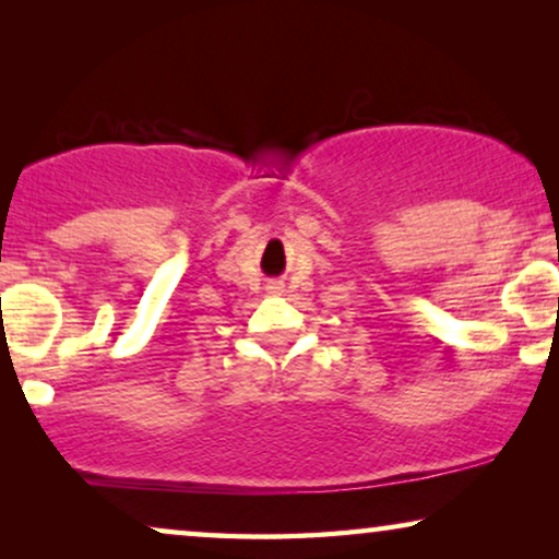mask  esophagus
<instances>
[{"label": "esophagus", "instance_id": "esophagus-1", "mask_svg": "<svg viewBox=\"0 0 559 559\" xmlns=\"http://www.w3.org/2000/svg\"><path fill=\"white\" fill-rule=\"evenodd\" d=\"M270 293H282V285H280V282H272V285H270Z\"/></svg>", "mask_w": 559, "mask_h": 559}]
</instances>
